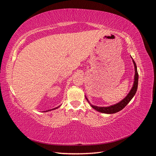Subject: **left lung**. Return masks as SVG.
<instances>
[{"label": "left lung", "instance_id": "8db88e82", "mask_svg": "<svg viewBox=\"0 0 156 156\" xmlns=\"http://www.w3.org/2000/svg\"><path fill=\"white\" fill-rule=\"evenodd\" d=\"M133 62L135 67V77H134L133 85V87L131 88L129 94L126 96V97L124 98L123 100L120 101V102L116 103V104L111 105L109 107H98V106H95L90 104L88 100V98L85 96L87 101L90 103V105H91V107L93 108L96 109L97 111L102 112V113H106V114H113V113H116L117 112L122 110L127 104H128L129 102L131 100V99L133 98V96L135 95V93L136 90H137V87H138L139 74L137 72V68H136V64L133 60Z\"/></svg>", "mask_w": 156, "mask_h": 156}]
</instances>
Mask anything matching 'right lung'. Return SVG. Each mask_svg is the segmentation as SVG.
<instances>
[{
	"mask_svg": "<svg viewBox=\"0 0 156 156\" xmlns=\"http://www.w3.org/2000/svg\"><path fill=\"white\" fill-rule=\"evenodd\" d=\"M59 107V106H58ZM58 107H56V108H53V109H50V110H48V111H45V112H48V111H51V110H54V109H56V108H57Z\"/></svg>",
	"mask_w": 156,
	"mask_h": 156,
	"instance_id": "right-lung-1",
	"label": "right lung"
}]
</instances>
